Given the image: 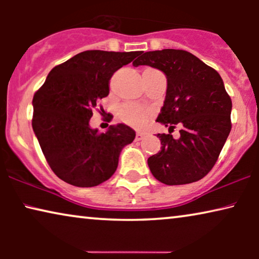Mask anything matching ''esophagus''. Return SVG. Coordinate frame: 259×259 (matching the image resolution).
<instances>
[{"instance_id":"34e87169","label":"esophagus","mask_w":259,"mask_h":259,"mask_svg":"<svg viewBox=\"0 0 259 259\" xmlns=\"http://www.w3.org/2000/svg\"><path fill=\"white\" fill-rule=\"evenodd\" d=\"M144 137H145V134H144V133L138 132V133H137V136H136V141H140L141 139H144Z\"/></svg>"}]
</instances>
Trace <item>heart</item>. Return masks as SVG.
<instances>
[{
  "label": "heart",
  "mask_w": 259,
  "mask_h": 259,
  "mask_svg": "<svg viewBox=\"0 0 259 259\" xmlns=\"http://www.w3.org/2000/svg\"><path fill=\"white\" fill-rule=\"evenodd\" d=\"M152 115L150 109L136 105H127L119 111V118L127 125L141 128L146 125Z\"/></svg>",
  "instance_id": "b5f03b06"
}]
</instances>
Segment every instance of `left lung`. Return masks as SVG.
Listing matches in <instances>:
<instances>
[{
    "instance_id": "8db88e82",
    "label": "left lung",
    "mask_w": 259,
    "mask_h": 259,
    "mask_svg": "<svg viewBox=\"0 0 259 259\" xmlns=\"http://www.w3.org/2000/svg\"><path fill=\"white\" fill-rule=\"evenodd\" d=\"M133 66L161 70L167 80L157 121L169 134H157L161 150L147 159L155 179L166 185L198 182L213 167L231 131L232 102L217 70L186 51L140 53ZM176 124L181 137L170 134Z\"/></svg>"
}]
</instances>
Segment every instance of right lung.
Masks as SVG:
<instances>
[{"mask_svg":"<svg viewBox=\"0 0 259 259\" xmlns=\"http://www.w3.org/2000/svg\"><path fill=\"white\" fill-rule=\"evenodd\" d=\"M139 52L86 51L49 72L33 98V130L53 172L77 187H93L116 171L122 148L136 132L125 123L105 133L92 128L94 108L109 93V80Z\"/></svg>","mask_w":259,"mask_h":259,"instance_id":"1","label":"right lung"}]
</instances>
